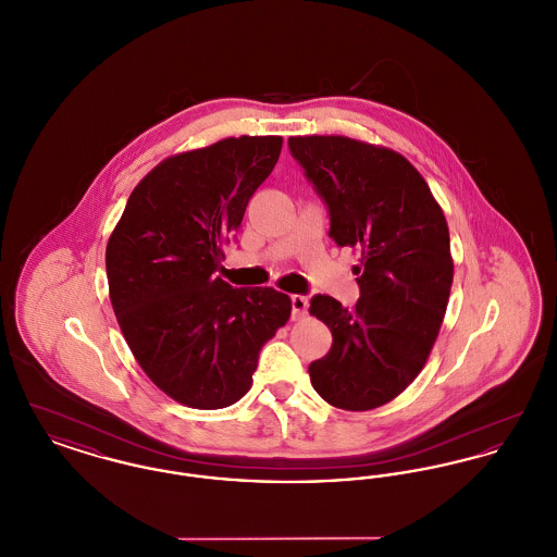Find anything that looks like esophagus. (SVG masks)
Listing matches in <instances>:
<instances>
[{"instance_id": "esophagus-1", "label": "esophagus", "mask_w": 557, "mask_h": 557, "mask_svg": "<svg viewBox=\"0 0 557 557\" xmlns=\"http://www.w3.org/2000/svg\"><path fill=\"white\" fill-rule=\"evenodd\" d=\"M292 319L298 321V319L307 318V309H309V298L302 296V294H292Z\"/></svg>"}]
</instances>
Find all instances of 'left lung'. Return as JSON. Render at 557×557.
Returning a JSON list of instances; mask_svg holds the SVG:
<instances>
[{"mask_svg": "<svg viewBox=\"0 0 557 557\" xmlns=\"http://www.w3.org/2000/svg\"><path fill=\"white\" fill-rule=\"evenodd\" d=\"M330 216V238L359 252L352 309L327 294L309 313L332 348L309 366L319 397L368 411L400 395L424 368L449 302V227L424 177L397 152L341 135L288 139Z\"/></svg>", "mask_w": 557, "mask_h": 557, "instance_id": "8db88e82", "label": "left lung"}]
</instances>
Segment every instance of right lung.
<instances>
[{"mask_svg":"<svg viewBox=\"0 0 557 557\" xmlns=\"http://www.w3.org/2000/svg\"><path fill=\"white\" fill-rule=\"evenodd\" d=\"M282 137H227L160 162L133 189L107 246L110 302L146 375L194 409H221L252 384L261 346L290 318L273 288H234L223 244L271 175Z\"/></svg>","mask_w":557,"mask_h":557,"instance_id":"add662e5","label":"right lung"}]
</instances>
